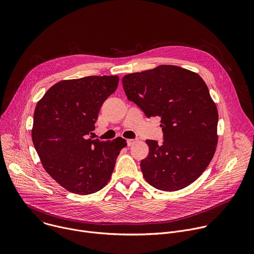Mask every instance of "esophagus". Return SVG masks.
Instances as JSON below:
<instances>
[{
	"mask_svg": "<svg viewBox=\"0 0 254 254\" xmlns=\"http://www.w3.org/2000/svg\"><path fill=\"white\" fill-rule=\"evenodd\" d=\"M136 140L137 139H135V138H129V139H127V146H132V144L134 143V142H136Z\"/></svg>",
	"mask_w": 254,
	"mask_h": 254,
	"instance_id": "obj_1",
	"label": "esophagus"
}]
</instances>
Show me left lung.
<instances>
[{
  "instance_id": "obj_1",
  "label": "left lung",
  "mask_w": 254,
  "mask_h": 254,
  "mask_svg": "<svg viewBox=\"0 0 254 254\" xmlns=\"http://www.w3.org/2000/svg\"><path fill=\"white\" fill-rule=\"evenodd\" d=\"M123 86L147 118H161L164 141L146 140L150 152L140 162L144 179L168 192L192 184L208 167L218 141V112L204 80L188 69L160 65L124 76Z\"/></svg>"
}]
</instances>
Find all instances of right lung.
Returning <instances> with one entry per match:
<instances>
[{
  "label": "right lung",
  "mask_w": 254,
  "mask_h": 254,
  "mask_svg": "<svg viewBox=\"0 0 254 254\" xmlns=\"http://www.w3.org/2000/svg\"><path fill=\"white\" fill-rule=\"evenodd\" d=\"M119 76L62 80L35 108L32 140L45 171L67 191L87 195L110 181L124 138H88L104 100L116 91Z\"/></svg>",
  "instance_id": "add662e5"
}]
</instances>
